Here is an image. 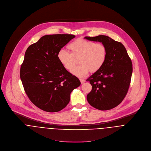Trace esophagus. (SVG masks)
Masks as SVG:
<instances>
[{"instance_id": "1", "label": "esophagus", "mask_w": 151, "mask_h": 151, "mask_svg": "<svg viewBox=\"0 0 151 151\" xmlns=\"http://www.w3.org/2000/svg\"><path fill=\"white\" fill-rule=\"evenodd\" d=\"M80 82H81V84H84V83L86 82L85 80H84V79H83V78H80Z\"/></svg>"}]
</instances>
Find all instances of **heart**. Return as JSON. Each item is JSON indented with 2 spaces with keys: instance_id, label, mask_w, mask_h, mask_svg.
Instances as JSON below:
<instances>
[{
  "instance_id": "obj_1",
  "label": "heart",
  "mask_w": 151,
  "mask_h": 151,
  "mask_svg": "<svg viewBox=\"0 0 151 151\" xmlns=\"http://www.w3.org/2000/svg\"><path fill=\"white\" fill-rule=\"evenodd\" d=\"M67 47L70 53L60 50L58 53V58L61 65L68 71L76 64L75 59H78L80 65L71 70V73L76 77H85L89 71L91 73L98 71L106 61L107 49L104 43L78 38L70 43Z\"/></svg>"
}]
</instances>
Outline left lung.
<instances>
[{
	"label": "left lung",
	"mask_w": 151,
	"mask_h": 151,
	"mask_svg": "<svg viewBox=\"0 0 151 151\" xmlns=\"http://www.w3.org/2000/svg\"><path fill=\"white\" fill-rule=\"evenodd\" d=\"M84 38L102 42L107 49L104 65L86 80L92 86L91 91L87 95V101L97 109H111L123 101L128 92L132 73L131 60L124 45L108 36Z\"/></svg>",
	"instance_id": "1"
}]
</instances>
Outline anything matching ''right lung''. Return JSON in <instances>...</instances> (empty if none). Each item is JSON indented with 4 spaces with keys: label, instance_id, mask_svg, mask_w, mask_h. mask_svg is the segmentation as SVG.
<instances>
[{
    "label": "right lung",
    "instance_id": "1",
    "mask_svg": "<svg viewBox=\"0 0 151 151\" xmlns=\"http://www.w3.org/2000/svg\"><path fill=\"white\" fill-rule=\"evenodd\" d=\"M75 37L71 34L44 35L25 53L20 68L22 84L30 101L45 111L64 109L71 92L81 84L58 58V52Z\"/></svg>",
    "mask_w": 151,
    "mask_h": 151
}]
</instances>
